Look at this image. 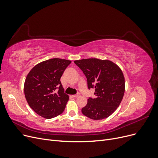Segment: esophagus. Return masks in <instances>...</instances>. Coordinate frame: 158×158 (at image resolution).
<instances>
[{"label":"esophagus","instance_id":"1","mask_svg":"<svg viewBox=\"0 0 158 158\" xmlns=\"http://www.w3.org/2000/svg\"><path fill=\"white\" fill-rule=\"evenodd\" d=\"M80 96V94H75V95H73V97H74V98H78Z\"/></svg>","mask_w":158,"mask_h":158}]
</instances>
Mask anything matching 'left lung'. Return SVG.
<instances>
[{
	"instance_id": "8db88e82",
	"label": "left lung",
	"mask_w": 158,
	"mask_h": 158,
	"mask_svg": "<svg viewBox=\"0 0 158 158\" xmlns=\"http://www.w3.org/2000/svg\"><path fill=\"white\" fill-rule=\"evenodd\" d=\"M74 63L86 77L88 89H95V97L89 98L82 113L94 120L107 118L119 106L125 93L122 70L108 60L85 59Z\"/></svg>"
}]
</instances>
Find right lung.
<instances>
[{"instance_id":"obj_1","label":"right lung","mask_w":158,"mask_h":158,"mask_svg":"<svg viewBox=\"0 0 158 158\" xmlns=\"http://www.w3.org/2000/svg\"><path fill=\"white\" fill-rule=\"evenodd\" d=\"M70 63L69 60L51 59L35 65L27 74L23 88L25 97L39 115L49 119L64 111L69 97L60 79Z\"/></svg>"}]
</instances>
